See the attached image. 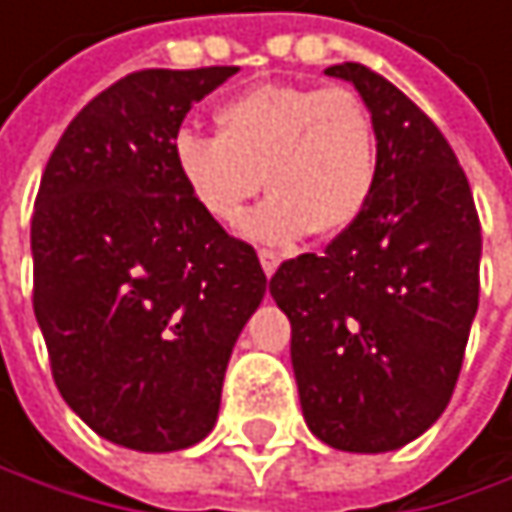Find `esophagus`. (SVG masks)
Returning a JSON list of instances; mask_svg holds the SVG:
<instances>
[{"label": "esophagus", "instance_id": "34e87169", "mask_svg": "<svg viewBox=\"0 0 512 512\" xmlns=\"http://www.w3.org/2000/svg\"><path fill=\"white\" fill-rule=\"evenodd\" d=\"M258 258H261L264 273H267V276H273V273H276V267H279V254H276L273 248H261V251H258Z\"/></svg>", "mask_w": 512, "mask_h": 512}]
</instances>
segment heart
Listing matches in <instances>:
<instances>
[{
  "label": "heart",
  "instance_id": "b5f03b06",
  "mask_svg": "<svg viewBox=\"0 0 512 512\" xmlns=\"http://www.w3.org/2000/svg\"><path fill=\"white\" fill-rule=\"evenodd\" d=\"M218 136L178 133L172 160L197 209L236 227L251 197L245 233L288 245L306 233L340 236L370 206L379 175V139L364 99L346 87L267 81L215 112Z\"/></svg>",
  "mask_w": 512,
  "mask_h": 512
}]
</instances>
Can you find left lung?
<instances>
[{"label":"left lung","instance_id":"left-lung-1","mask_svg":"<svg viewBox=\"0 0 512 512\" xmlns=\"http://www.w3.org/2000/svg\"><path fill=\"white\" fill-rule=\"evenodd\" d=\"M324 72L370 108L376 188L324 254L285 261L270 294L291 321L309 431L343 452H391L425 434L455 391L483 233L467 175L422 108L361 63Z\"/></svg>","mask_w":512,"mask_h":512}]
</instances>
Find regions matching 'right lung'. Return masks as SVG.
<instances>
[{"mask_svg":"<svg viewBox=\"0 0 512 512\" xmlns=\"http://www.w3.org/2000/svg\"><path fill=\"white\" fill-rule=\"evenodd\" d=\"M236 66L142 69L60 136L32 212V309L54 382L99 437L136 452L200 443L267 276L209 221L172 160L191 105Z\"/></svg>","mask_w":512,"mask_h":512,"instance_id":"right-lung-1","label":"right lung"}]
</instances>
